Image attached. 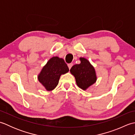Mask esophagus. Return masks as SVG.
<instances>
[{"mask_svg":"<svg viewBox=\"0 0 135 135\" xmlns=\"http://www.w3.org/2000/svg\"><path fill=\"white\" fill-rule=\"evenodd\" d=\"M73 64H72V63H70V64H68V68H69L70 70L71 69V67H73Z\"/></svg>","mask_w":135,"mask_h":135,"instance_id":"1","label":"esophagus"}]
</instances>
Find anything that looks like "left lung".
I'll list each match as a JSON object with an SVG mask.
<instances>
[{
    "label": "left lung",
    "mask_w": 135,
    "mask_h": 135,
    "mask_svg": "<svg viewBox=\"0 0 135 135\" xmlns=\"http://www.w3.org/2000/svg\"><path fill=\"white\" fill-rule=\"evenodd\" d=\"M81 63L71 67L70 73L75 77L77 86L86 90L96 82L95 69L88 60L84 57L79 58Z\"/></svg>",
    "instance_id": "left-lung-1"
}]
</instances>
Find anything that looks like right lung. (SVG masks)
<instances>
[{"label": "right lung", "instance_id": "1", "mask_svg": "<svg viewBox=\"0 0 135 135\" xmlns=\"http://www.w3.org/2000/svg\"><path fill=\"white\" fill-rule=\"evenodd\" d=\"M69 71L67 64L62 58L53 57L49 60L38 74L39 82L47 91H51L59 84L60 76Z\"/></svg>", "mask_w": 135, "mask_h": 135}]
</instances>
